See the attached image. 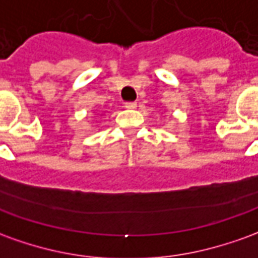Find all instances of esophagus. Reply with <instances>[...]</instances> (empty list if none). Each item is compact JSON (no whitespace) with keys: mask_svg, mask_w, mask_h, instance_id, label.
I'll list each match as a JSON object with an SVG mask.
<instances>
[{"mask_svg":"<svg viewBox=\"0 0 258 258\" xmlns=\"http://www.w3.org/2000/svg\"><path fill=\"white\" fill-rule=\"evenodd\" d=\"M124 107H125V109H135V107H137V102H125V103H124Z\"/></svg>","mask_w":258,"mask_h":258,"instance_id":"esophagus-1","label":"esophagus"}]
</instances>
